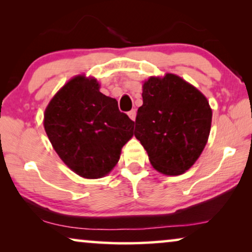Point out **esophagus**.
I'll list each match as a JSON object with an SVG mask.
<instances>
[{"mask_svg":"<svg viewBox=\"0 0 252 252\" xmlns=\"http://www.w3.org/2000/svg\"><path fill=\"white\" fill-rule=\"evenodd\" d=\"M128 117L132 120H135V118H136V110L135 109L130 110V111L128 112Z\"/></svg>","mask_w":252,"mask_h":252,"instance_id":"34e87169","label":"esophagus"}]
</instances>
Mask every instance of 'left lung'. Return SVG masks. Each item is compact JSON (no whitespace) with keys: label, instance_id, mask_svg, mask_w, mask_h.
<instances>
[{"label":"left lung","instance_id":"8db88e82","mask_svg":"<svg viewBox=\"0 0 252 252\" xmlns=\"http://www.w3.org/2000/svg\"><path fill=\"white\" fill-rule=\"evenodd\" d=\"M142 88L134 135L158 172L180 175L194 165L208 142L212 120L208 99L172 73L151 77Z\"/></svg>","mask_w":252,"mask_h":252}]
</instances>
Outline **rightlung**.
Returning a JSON list of instances; mask_svg holds the SVG:
<instances>
[{
	"label": "right lung",
	"instance_id": "1",
	"mask_svg": "<svg viewBox=\"0 0 252 252\" xmlns=\"http://www.w3.org/2000/svg\"><path fill=\"white\" fill-rule=\"evenodd\" d=\"M43 125L61 159L87 179L104 177L116 166L134 129L118 102L99 92L96 79L85 75L71 79L54 96Z\"/></svg>",
	"mask_w": 252,
	"mask_h": 252
}]
</instances>
